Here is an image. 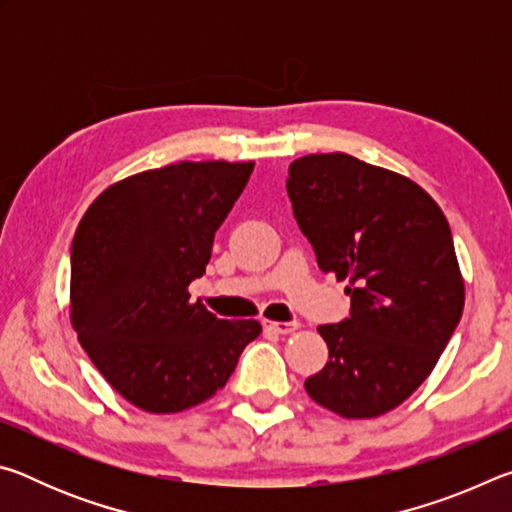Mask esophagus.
<instances>
[{
  "instance_id": "obj_1",
  "label": "esophagus",
  "mask_w": 512,
  "mask_h": 512,
  "mask_svg": "<svg viewBox=\"0 0 512 512\" xmlns=\"http://www.w3.org/2000/svg\"><path fill=\"white\" fill-rule=\"evenodd\" d=\"M262 323L268 332H275V334H291L298 329V323H277V320H266V318L262 320Z\"/></svg>"
}]
</instances>
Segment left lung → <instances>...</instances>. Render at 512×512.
Returning a JSON list of instances; mask_svg holds the SVG:
<instances>
[{"label":"left lung","instance_id":"1","mask_svg":"<svg viewBox=\"0 0 512 512\" xmlns=\"http://www.w3.org/2000/svg\"><path fill=\"white\" fill-rule=\"evenodd\" d=\"M287 192L323 273L348 282L350 318L320 325L325 368L311 400L341 418H377L431 375L465 305L454 239L438 203L400 173L348 153L289 164Z\"/></svg>","mask_w":512,"mask_h":512}]
</instances>
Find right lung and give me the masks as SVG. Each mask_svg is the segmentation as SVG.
<instances>
[{"label": "right lung", "mask_w": 512, "mask_h": 512, "mask_svg": "<svg viewBox=\"0 0 512 512\" xmlns=\"http://www.w3.org/2000/svg\"><path fill=\"white\" fill-rule=\"evenodd\" d=\"M255 162H178L94 198L72 241L69 318L108 384L146 413H180L228 384L257 320H223L189 284Z\"/></svg>", "instance_id": "obj_1"}]
</instances>
